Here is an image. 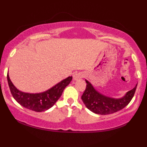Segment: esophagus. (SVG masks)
<instances>
[{
	"label": "esophagus",
	"mask_w": 147,
	"mask_h": 147,
	"mask_svg": "<svg viewBox=\"0 0 147 147\" xmlns=\"http://www.w3.org/2000/svg\"><path fill=\"white\" fill-rule=\"evenodd\" d=\"M84 76V74L82 72H78L74 75V81H78V80L81 79Z\"/></svg>",
	"instance_id": "1"
}]
</instances>
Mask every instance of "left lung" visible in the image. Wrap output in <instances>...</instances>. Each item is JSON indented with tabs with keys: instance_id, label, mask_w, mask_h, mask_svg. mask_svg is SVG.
<instances>
[{
	"instance_id": "obj_1",
	"label": "left lung",
	"mask_w": 147,
	"mask_h": 147,
	"mask_svg": "<svg viewBox=\"0 0 147 147\" xmlns=\"http://www.w3.org/2000/svg\"><path fill=\"white\" fill-rule=\"evenodd\" d=\"M85 81L87 85L85 92L82 96V101L90 111L101 115L114 113L126 107L133 98L137 86L136 84L133 89L126 92L122 97L114 98L101 94L89 81L87 80Z\"/></svg>"
}]
</instances>
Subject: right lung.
I'll return each mask as SVG.
<instances>
[{
	"instance_id": "add662e5",
	"label": "right lung",
	"mask_w": 147,
	"mask_h": 147,
	"mask_svg": "<svg viewBox=\"0 0 147 147\" xmlns=\"http://www.w3.org/2000/svg\"><path fill=\"white\" fill-rule=\"evenodd\" d=\"M72 80V76L65 78L45 92L28 93L22 92L15 87L7 74V81L14 99L22 106L35 112H43L49 110L56 103L61 96L63 90Z\"/></svg>"
}]
</instances>
